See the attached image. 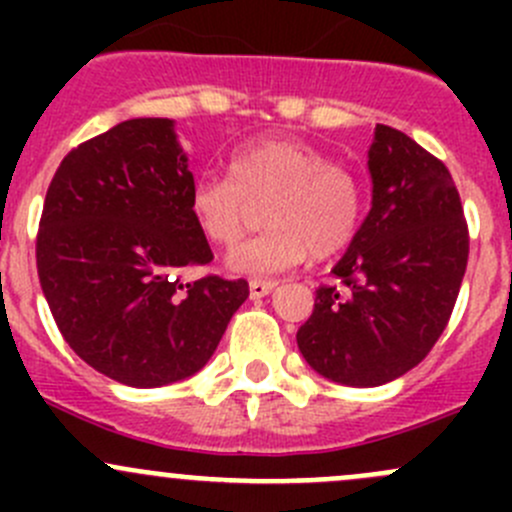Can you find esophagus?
<instances>
[{"mask_svg":"<svg viewBox=\"0 0 512 512\" xmlns=\"http://www.w3.org/2000/svg\"><path fill=\"white\" fill-rule=\"evenodd\" d=\"M275 289H277V282L275 280H252L250 282V297L252 299L267 297V294L275 292Z\"/></svg>","mask_w":512,"mask_h":512,"instance_id":"1","label":"esophagus"}]
</instances>
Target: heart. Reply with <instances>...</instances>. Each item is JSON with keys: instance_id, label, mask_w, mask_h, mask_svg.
I'll return each mask as SVG.
<instances>
[{"instance_id": "obj_1", "label": "heart", "mask_w": 512, "mask_h": 512, "mask_svg": "<svg viewBox=\"0 0 512 512\" xmlns=\"http://www.w3.org/2000/svg\"><path fill=\"white\" fill-rule=\"evenodd\" d=\"M230 178L203 175L190 190V215L215 245H232L245 230L252 205H265L262 235L227 252L235 275L265 277L302 262L309 252L329 257L352 242L361 218L354 173L329 163L317 146L292 138H260L237 148Z\"/></svg>"}]
</instances>
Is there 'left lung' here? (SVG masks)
I'll list each match as a JSON object with an SVG mask.
<instances>
[{"label":"left lung","instance_id":"obj_1","mask_svg":"<svg viewBox=\"0 0 512 512\" xmlns=\"http://www.w3.org/2000/svg\"><path fill=\"white\" fill-rule=\"evenodd\" d=\"M371 210L312 317L299 327L304 361L334 384L394 381L446 329L468 262V227L446 165L406 133L376 126L369 146Z\"/></svg>","mask_w":512,"mask_h":512}]
</instances>
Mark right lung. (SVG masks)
Returning a JSON list of instances; mask_svg holds the SVG:
<instances>
[{
  "instance_id": "1",
  "label": "right lung",
  "mask_w": 512,
  "mask_h": 512,
  "mask_svg": "<svg viewBox=\"0 0 512 512\" xmlns=\"http://www.w3.org/2000/svg\"><path fill=\"white\" fill-rule=\"evenodd\" d=\"M170 118H131L61 160L36 267L66 344L108 379L156 389L198 374L245 302V280L183 282L213 260L190 215L193 173Z\"/></svg>"
}]
</instances>
